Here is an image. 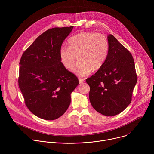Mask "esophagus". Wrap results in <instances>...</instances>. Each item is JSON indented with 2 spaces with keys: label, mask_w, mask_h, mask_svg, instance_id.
<instances>
[{
  "label": "esophagus",
  "mask_w": 154,
  "mask_h": 154,
  "mask_svg": "<svg viewBox=\"0 0 154 154\" xmlns=\"http://www.w3.org/2000/svg\"><path fill=\"white\" fill-rule=\"evenodd\" d=\"M79 83L82 84L85 82V80L83 79H81V78H79Z\"/></svg>",
  "instance_id": "esophagus-1"
}]
</instances>
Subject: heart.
Segmentation results:
<instances>
[{
	"instance_id": "heart-1",
	"label": "heart",
	"mask_w": 154,
	"mask_h": 154,
	"mask_svg": "<svg viewBox=\"0 0 154 154\" xmlns=\"http://www.w3.org/2000/svg\"><path fill=\"white\" fill-rule=\"evenodd\" d=\"M68 48L62 46L59 50V58L63 66L72 68L78 57L79 62L72 72L80 76H86L93 69H99L105 61L108 52V42L102 33L83 32L71 37Z\"/></svg>"
}]
</instances>
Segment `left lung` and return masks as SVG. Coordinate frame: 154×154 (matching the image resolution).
Wrapping results in <instances>:
<instances>
[{"label": "left lung", "instance_id": "8db88e82", "mask_svg": "<svg viewBox=\"0 0 154 154\" xmlns=\"http://www.w3.org/2000/svg\"><path fill=\"white\" fill-rule=\"evenodd\" d=\"M107 39L105 61L86 82L90 87L89 97L93 107L103 115L112 116L121 113L130 103L137 75L130 52L112 35Z\"/></svg>", "mask_w": 154, "mask_h": 154}]
</instances>
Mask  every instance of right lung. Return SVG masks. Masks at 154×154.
Here are the masks:
<instances>
[{"instance_id": "add662e5", "label": "right lung", "mask_w": 154, "mask_h": 154, "mask_svg": "<svg viewBox=\"0 0 154 154\" xmlns=\"http://www.w3.org/2000/svg\"><path fill=\"white\" fill-rule=\"evenodd\" d=\"M73 26L55 27L39 35L21 57L19 87L29 110L45 120L62 116L71 103L77 77L59 58L62 43Z\"/></svg>"}]
</instances>
